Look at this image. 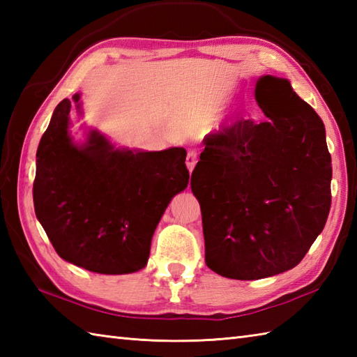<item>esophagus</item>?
Wrapping results in <instances>:
<instances>
[{"label": "esophagus", "mask_w": 357, "mask_h": 357, "mask_svg": "<svg viewBox=\"0 0 357 357\" xmlns=\"http://www.w3.org/2000/svg\"><path fill=\"white\" fill-rule=\"evenodd\" d=\"M196 162H198V155H196V151H188L187 159H185V165H187L188 172H190V173L193 172Z\"/></svg>", "instance_id": "1"}]
</instances>
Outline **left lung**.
Listing matches in <instances>:
<instances>
[{"label": "left lung", "mask_w": 357, "mask_h": 357, "mask_svg": "<svg viewBox=\"0 0 357 357\" xmlns=\"http://www.w3.org/2000/svg\"><path fill=\"white\" fill-rule=\"evenodd\" d=\"M255 98L267 119H241L208 136L190 181L207 267L238 280L294 268L331 206V156L319 115L285 78L261 77Z\"/></svg>", "instance_id": "left-lung-1"}]
</instances>
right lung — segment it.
Segmentation results:
<instances>
[{"instance_id":"right-lung-1","label":"right lung","mask_w":357,"mask_h":357,"mask_svg":"<svg viewBox=\"0 0 357 357\" xmlns=\"http://www.w3.org/2000/svg\"><path fill=\"white\" fill-rule=\"evenodd\" d=\"M73 105L82 115L79 93L56 105L36 150V218L64 261L101 275L139 271L167 206L187 188V151L116 147L96 128L77 142Z\"/></svg>"}]
</instances>
